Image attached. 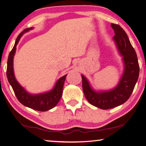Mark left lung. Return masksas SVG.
<instances>
[{"label":"left lung","instance_id":"left-lung-1","mask_svg":"<svg viewBox=\"0 0 146 146\" xmlns=\"http://www.w3.org/2000/svg\"><path fill=\"white\" fill-rule=\"evenodd\" d=\"M115 31L113 40L123 56L124 71L117 87L113 90L97 92L93 90L84 76L82 75V88L86 99L91 104L102 110H109L122 104L129 99L139 76V65L137 54L125 31L111 24Z\"/></svg>","mask_w":146,"mask_h":146}]
</instances>
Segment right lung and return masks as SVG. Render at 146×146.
Here are the masks:
<instances>
[{"label":"right lung","instance_id":"add662e5","mask_svg":"<svg viewBox=\"0 0 146 146\" xmlns=\"http://www.w3.org/2000/svg\"><path fill=\"white\" fill-rule=\"evenodd\" d=\"M33 28H26L19 35L12 50L9 54L7 63L6 75L8 82L13 88L15 95L22 104L34 110L39 111H46L53 108L57 104L62 95L64 82L67 75L62 76L56 82L55 87L51 91L44 93L32 95L27 92L22 87L15 77L13 71V57L16 51V46L23 35L32 29Z\"/></svg>","mask_w":146,"mask_h":146}]
</instances>
